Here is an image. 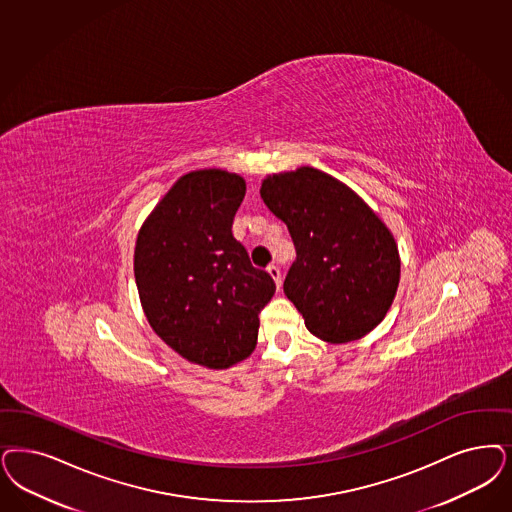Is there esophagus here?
<instances>
[{"label":"esophagus","instance_id":"1","mask_svg":"<svg viewBox=\"0 0 512 512\" xmlns=\"http://www.w3.org/2000/svg\"><path fill=\"white\" fill-rule=\"evenodd\" d=\"M266 272L270 274V278L276 282L278 287L282 285V272H280V266L270 265L268 268H266Z\"/></svg>","mask_w":512,"mask_h":512}]
</instances>
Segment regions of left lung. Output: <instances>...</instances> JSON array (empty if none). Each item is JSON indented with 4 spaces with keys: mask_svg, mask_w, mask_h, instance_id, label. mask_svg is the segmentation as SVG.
<instances>
[{
    "mask_svg": "<svg viewBox=\"0 0 512 512\" xmlns=\"http://www.w3.org/2000/svg\"><path fill=\"white\" fill-rule=\"evenodd\" d=\"M261 198L297 249L283 293L306 329L331 344L369 335L386 318L401 278L386 223L348 185L312 166L266 176Z\"/></svg>",
    "mask_w": 512,
    "mask_h": 512,
    "instance_id": "obj_1",
    "label": "left lung"
}]
</instances>
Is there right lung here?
Segmentation results:
<instances>
[{
  "instance_id": "1",
  "label": "right lung",
  "mask_w": 512,
  "mask_h": 512,
  "mask_svg": "<svg viewBox=\"0 0 512 512\" xmlns=\"http://www.w3.org/2000/svg\"><path fill=\"white\" fill-rule=\"evenodd\" d=\"M246 181L221 168L179 177L143 221L134 276L151 329L183 359L229 369L257 346L276 285L232 236Z\"/></svg>"
}]
</instances>
